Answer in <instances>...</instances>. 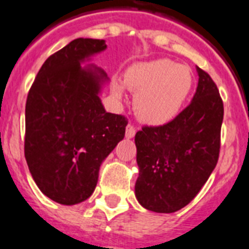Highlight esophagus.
I'll return each instance as SVG.
<instances>
[{
    "instance_id": "34e87169",
    "label": "esophagus",
    "mask_w": 249,
    "mask_h": 249,
    "mask_svg": "<svg viewBox=\"0 0 249 249\" xmlns=\"http://www.w3.org/2000/svg\"><path fill=\"white\" fill-rule=\"evenodd\" d=\"M135 133H137V130H135V127H134L131 124L127 125L126 130H125V137H126L127 139H131V138L135 137Z\"/></svg>"
}]
</instances>
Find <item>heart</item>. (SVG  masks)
<instances>
[{"mask_svg": "<svg viewBox=\"0 0 249 249\" xmlns=\"http://www.w3.org/2000/svg\"><path fill=\"white\" fill-rule=\"evenodd\" d=\"M189 68L168 59L133 65L126 71L124 84L135 95L134 109L138 118L149 125H163L178 115L193 88ZM118 98L124 94L123 84H112Z\"/></svg>", "mask_w": 249, "mask_h": 249, "instance_id": "b5f03b06", "label": "heart"}]
</instances>
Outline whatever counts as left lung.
Instances as JSON below:
<instances>
[{
	"instance_id": "left-lung-1",
	"label": "left lung",
	"mask_w": 249,
	"mask_h": 249,
	"mask_svg": "<svg viewBox=\"0 0 249 249\" xmlns=\"http://www.w3.org/2000/svg\"><path fill=\"white\" fill-rule=\"evenodd\" d=\"M196 72L192 103L168 124L135 135V196L148 211L174 213L189 204L217 165L223 101L208 73L198 66Z\"/></svg>"
}]
</instances>
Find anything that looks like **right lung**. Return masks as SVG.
Masks as SVG:
<instances>
[{"mask_svg":"<svg viewBox=\"0 0 249 249\" xmlns=\"http://www.w3.org/2000/svg\"><path fill=\"white\" fill-rule=\"evenodd\" d=\"M105 40L76 38L41 66L26 101L25 158L38 189L64 205L86 200L100 165L124 139L125 116L107 112L109 77L90 62Z\"/></svg>","mask_w":249,"mask_h":249,"instance_id":"add662e5","label":"right lung"}]
</instances>
